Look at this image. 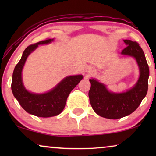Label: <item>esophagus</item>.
Instances as JSON below:
<instances>
[{"mask_svg": "<svg viewBox=\"0 0 156 156\" xmlns=\"http://www.w3.org/2000/svg\"><path fill=\"white\" fill-rule=\"evenodd\" d=\"M87 74H92L93 72H94V69H93V68H91V67L87 68Z\"/></svg>", "mask_w": 156, "mask_h": 156, "instance_id": "esophagus-1", "label": "esophagus"}]
</instances>
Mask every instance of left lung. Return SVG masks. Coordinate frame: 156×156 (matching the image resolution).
<instances>
[{"label":"left lung","mask_w":156,"mask_h":156,"mask_svg":"<svg viewBox=\"0 0 156 156\" xmlns=\"http://www.w3.org/2000/svg\"><path fill=\"white\" fill-rule=\"evenodd\" d=\"M123 42L126 48L121 54L134 57L139 67V78L133 88L126 92L114 93L95 79L89 80V97L91 107L99 116L106 119H118L129 116L138 107L148 91L149 67L144 51L135 41L124 40Z\"/></svg>","instance_id":"1"}]
</instances>
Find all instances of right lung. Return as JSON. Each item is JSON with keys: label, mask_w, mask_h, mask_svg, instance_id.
I'll return each mask as SVG.
<instances>
[{"label": "right lung", "mask_w": 156, "mask_h": 156, "mask_svg": "<svg viewBox=\"0 0 156 156\" xmlns=\"http://www.w3.org/2000/svg\"><path fill=\"white\" fill-rule=\"evenodd\" d=\"M52 41L53 39L42 40L25 49L20 60L15 67L11 84L12 94L23 109L34 116L44 118L57 116L62 112L68 96L83 79L82 75L67 76L52 90L44 94H34L25 88L22 80V70L27 57L38 45L49 44Z\"/></svg>", "instance_id": "right-lung-1"}]
</instances>
